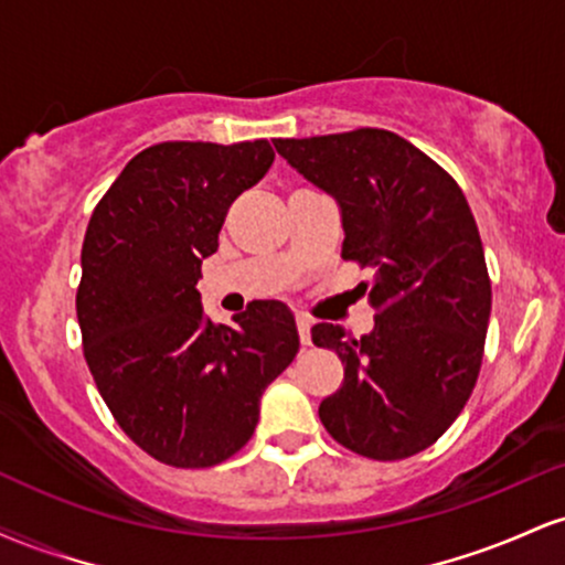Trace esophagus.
<instances>
[{
	"label": "esophagus",
	"instance_id": "1",
	"mask_svg": "<svg viewBox=\"0 0 565 565\" xmlns=\"http://www.w3.org/2000/svg\"><path fill=\"white\" fill-rule=\"evenodd\" d=\"M297 332H300L302 345H310V319H305V316H297Z\"/></svg>",
	"mask_w": 565,
	"mask_h": 565
}]
</instances>
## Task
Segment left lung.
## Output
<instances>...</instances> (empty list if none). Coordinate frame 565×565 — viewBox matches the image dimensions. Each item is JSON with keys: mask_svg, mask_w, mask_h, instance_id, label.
Wrapping results in <instances>:
<instances>
[{"mask_svg": "<svg viewBox=\"0 0 565 565\" xmlns=\"http://www.w3.org/2000/svg\"><path fill=\"white\" fill-rule=\"evenodd\" d=\"M274 146L340 206L342 260L374 270L361 284L377 308L372 332L350 340L334 323L310 329L345 364L342 387L321 401V423L369 459L425 451L468 404L489 329L491 281L468 199L387 129Z\"/></svg>", "mask_w": 565, "mask_h": 565, "instance_id": "1", "label": "left lung"}]
</instances>
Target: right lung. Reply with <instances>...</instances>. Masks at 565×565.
I'll list each match as a JSON object with an SVG mask.
<instances>
[{"label": "right lung", "instance_id": "add662e5", "mask_svg": "<svg viewBox=\"0 0 565 565\" xmlns=\"http://www.w3.org/2000/svg\"><path fill=\"white\" fill-rule=\"evenodd\" d=\"M268 140L159 142L89 217L76 291L84 359L114 419L172 468H212L255 433L265 387L300 350L284 302L212 323L196 289L233 199L260 183Z\"/></svg>", "mask_w": 565, "mask_h": 565}]
</instances>
